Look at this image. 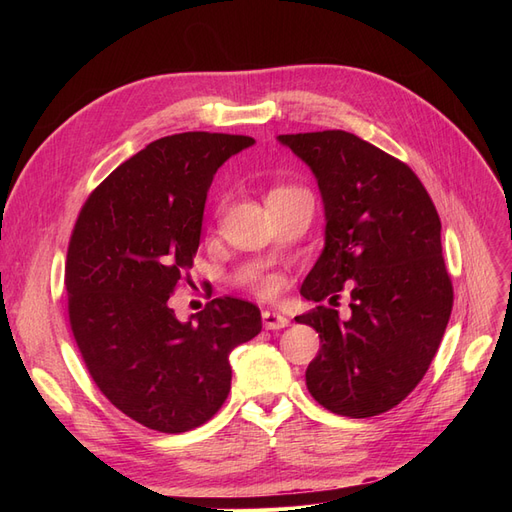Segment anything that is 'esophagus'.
I'll return each instance as SVG.
<instances>
[{
  "label": "esophagus",
  "mask_w": 512,
  "mask_h": 512,
  "mask_svg": "<svg viewBox=\"0 0 512 512\" xmlns=\"http://www.w3.org/2000/svg\"><path fill=\"white\" fill-rule=\"evenodd\" d=\"M262 324H265V329L269 331H277V329L288 327V318L275 312H262Z\"/></svg>",
  "instance_id": "1"
}]
</instances>
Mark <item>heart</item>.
<instances>
[{
    "instance_id": "b5f03b06",
    "label": "heart",
    "mask_w": 512,
    "mask_h": 512,
    "mask_svg": "<svg viewBox=\"0 0 512 512\" xmlns=\"http://www.w3.org/2000/svg\"><path fill=\"white\" fill-rule=\"evenodd\" d=\"M286 190H292V188H288V185H282V188H275L271 194L286 192ZM252 288L260 294V297H273V294L277 292V280H273V277H262V280H256L252 284Z\"/></svg>"
}]
</instances>
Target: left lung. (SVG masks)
Instances as JSON below:
<instances>
[{
  "label": "left lung",
  "mask_w": 512,
  "mask_h": 512,
  "mask_svg": "<svg viewBox=\"0 0 512 512\" xmlns=\"http://www.w3.org/2000/svg\"><path fill=\"white\" fill-rule=\"evenodd\" d=\"M277 141L312 168L327 218L301 294L337 305L350 288L348 320L324 305L294 318L320 337L307 391L335 414H382L423 380L451 318L440 215L408 164L359 136L324 130Z\"/></svg>",
  "instance_id": "left-lung-1"
}]
</instances>
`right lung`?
<instances>
[{
	"mask_svg": "<svg viewBox=\"0 0 512 512\" xmlns=\"http://www.w3.org/2000/svg\"><path fill=\"white\" fill-rule=\"evenodd\" d=\"M252 145L239 134L158 138L89 194L74 224L66 290L76 346L102 395L149 429L207 423L230 391V352L262 329L260 309L235 297L188 322L168 307L192 269L213 175Z\"/></svg>",
	"mask_w": 512,
	"mask_h": 512,
	"instance_id": "add662e5",
	"label": "right lung"
}]
</instances>
